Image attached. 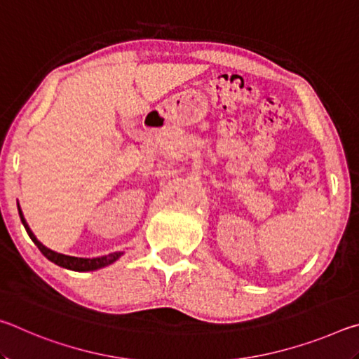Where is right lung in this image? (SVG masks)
<instances>
[{"label": "right lung", "mask_w": 359, "mask_h": 359, "mask_svg": "<svg viewBox=\"0 0 359 359\" xmlns=\"http://www.w3.org/2000/svg\"><path fill=\"white\" fill-rule=\"evenodd\" d=\"M19 215H20V220L22 224L25 226L27 233L29 236V239L34 242V245L39 248L41 253L44 255V257L52 261V263H55L57 266H62L65 269H69V271H76V272H88V271H96V269H101V267H106L109 264H112L117 261L123 252H115L111 255H106V257H98V258H77V257H68V255H62V253H57L50 250V248H47L44 244H41L38 241V238L33 234V231L29 229L28 223L25 220V217H23V212L19 205Z\"/></svg>", "instance_id": "add662e5"}]
</instances>
